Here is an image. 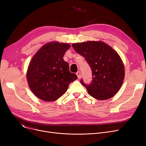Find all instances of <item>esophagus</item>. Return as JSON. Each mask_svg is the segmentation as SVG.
Here are the masks:
<instances>
[{"instance_id": "esophagus-1", "label": "esophagus", "mask_w": 146, "mask_h": 146, "mask_svg": "<svg viewBox=\"0 0 146 146\" xmlns=\"http://www.w3.org/2000/svg\"><path fill=\"white\" fill-rule=\"evenodd\" d=\"M76 75L78 76V78L79 79H80V76H81V73L79 71V72H78L77 73H76Z\"/></svg>"}]
</instances>
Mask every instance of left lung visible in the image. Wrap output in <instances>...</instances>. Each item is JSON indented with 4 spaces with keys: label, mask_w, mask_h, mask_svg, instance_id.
<instances>
[{
    "label": "left lung",
    "mask_w": 146,
    "mask_h": 146,
    "mask_svg": "<svg viewBox=\"0 0 146 146\" xmlns=\"http://www.w3.org/2000/svg\"><path fill=\"white\" fill-rule=\"evenodd\" d=\"M74 50L85 58L92 71L89 85L81 80L88 94L99 100L113 97L119 91L125 77V68L118 52L101 41L74 43Z\"/></svg>",
    "instance_id": "1"
}]
</instances>
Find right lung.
I'll return each mask as SVG.
<instances>
[{
  "label": "right lung",
  "instance_id": "obj_1",
  "mask_svg": "<svg viewBox=\"0 0 146 146\" xmlns=\"http://www.w3.org/2000/svg\"><path fill=\"white\" fill-rule=\"evenodd\" d=\"M70 47L68 43L51 41L44 45L31 60L27 82L33 93L41 100H57L67 91L69 84L78 79L63 59Z\"/></svg>",
  "mask_w": 146,
  "mask_h": 146
}]
</instances>
